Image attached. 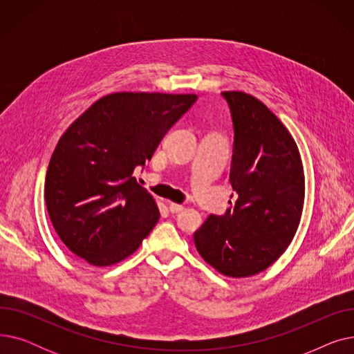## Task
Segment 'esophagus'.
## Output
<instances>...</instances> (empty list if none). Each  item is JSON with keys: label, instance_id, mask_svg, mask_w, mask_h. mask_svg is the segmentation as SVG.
Wrapping results in <instances>:
<instances>
[{"label": "esophagus", "instance_id": "34e87169", "mask_svg": "<svg viewBox=\"0 0 354 354\" xmlns=\"http://www.w3.org/2000/svg\"><path fill=\"white\" fill-rule=\"evenodd\" d=\"M169 211L172 214H178L180 211H183V207L179 205V203H175V202H169Z\"/></svg>", "mask_w": 354, "mask_h": 354}]
</instances>
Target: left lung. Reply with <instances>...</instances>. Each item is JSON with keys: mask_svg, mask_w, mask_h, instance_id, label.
<instances>
[{"mask_svg": "<svg viewBox=\"0 0 354 354\" xmlns=\"http://www.w3.org/2000/svg\"><path fill=\"white\" fill-rule=\"evenodd\" d=\"M234 126L224 215H209L194 234L201 257L228 277L268 268L290 245L304 203L303 165L292 136L264 104L244 91L221 93Z\"/></svg>", "mask_w": 354, "mask_h": 354, "instance_id": "obj_1", "label": "left lung"}]
</instances>
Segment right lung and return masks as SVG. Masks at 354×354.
Segmentation results:
<instances>
[{
  "label": "right lung",
  "instance_id": "right-lung-1",
  "mask_svg": "<svg viewBox=\"0 0 354 354\" xmlns=\"http://www.w3.org/2000/svg\"><path fill=\"white\" fill-rule=\"evenodd\" d=\"M196 99L113 93L70 124L50 159L44 196L53 227L73 254L107 267L139 248L159 211L133 172Z\"/></svg>",
  "mask_w": 354,
  "mask_h": 354
}]
</instances>
